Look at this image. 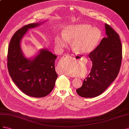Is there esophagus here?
Segmentation results:
<instances>
[{"label":"esophagus","instance_id":"34e87169","mask_svg":"<svg viewBox=\"0 0 129 129\" xmlns=\"http://www.w3.org/2000/svg\"><path fill=\"white\" fill-rule=\"evenodd\" d=\"M70 58H76V56L75 54H65L64 55V56L62 57L61 59L60 60V62H64V61H66L67 60H68V59H69ZM60 73H64V74L67 75L69 76H71L69 74H67V73H66L65 72H61Z\"/></svg>","mask_w":129,"mask_h":129}]
</instances>
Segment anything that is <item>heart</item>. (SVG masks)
<instances>
[{
    "label": "heart",
    "instance_id": "b5f03b06",
    "mask_svg": "<svg viewBox=\"0 0 129 129\" xmlns=\"http://www.w3.org/2000/svg\"><path fill=\"white\" fill-rule=\"evenodd\" d=\"M102 37V32L97 27H92V25L82 23L69 25L65 28L64 34L57 36L55 40L59 47H64L72 41V47L75 52L86 54L95 49ZM63 72L67 74L72 73L69 69L64 68Z\"/></svg>",
    "mask_w": 129,
    "mask_h": 129
}]
</instances>
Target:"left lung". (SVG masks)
<instances>
[{
  "instance_id": "left-lung-1",
  "label": "left lung",
  "mask_w": 129,
  "mask_h": 129,
  "mask_svg": "<svg viewBox=\"0 0 129 129\" xmlns=\"http://www.w3.org/2000/svg\"><path fill=\"white\" fill-rule=\"evenodd\" d=\"M106 37L89 54L92 62L89 75L83 85L76 90L80 96L93 98L101 94L118 76L122 59V46L119 36L105 24Z\"/></svg>"
}]
</instances>
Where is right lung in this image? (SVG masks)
Returning <instances> with one entry per match:
<instances>
[{"label": "right lung", "mask_w": 129, "mask_h": 129, "mask_svg": "<svg viewBox=\"0 0 129 129\" xmlns=\"http://www.w3.org/2000/svg\"><path fill=\"white\" fill-rule=\"evenodd\" d=\"M42 23L28 24L16 31L11 39L7 53V68L13 82L23 93L36 98L48 95L58 77L54 66L57 57L49 50L41 49L34 58L27 59L21 49V40L28 29Z\"/></svg>", "instance_id": "1"}]
</instances>
